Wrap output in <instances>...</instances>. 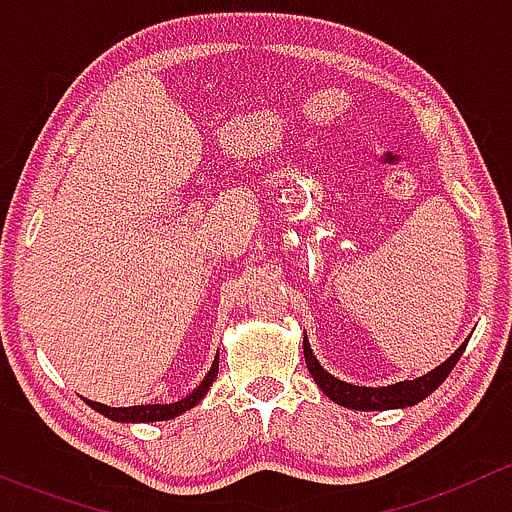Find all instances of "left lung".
Returning a JSON list of instances; mask_svg holds the SVG:
<instances>
[{
  "mask_svg": "<svg viewBox=\"0 0 512 512\" xmlns=\"http://www.w3.org/2000/svg\"><path fill=\"white\" fill-rule=\"evenodd\" d=\"M304 361H307L309 374L314 376L319 389L339 406H347V409L354 411H386V409H406V406H414L418 401L426 399L431 391H436L438 386L446 381V376L451 374V369L456 366V361L461 359V354L466 352V342L456 349L441 366H436L428 374L418 376L414 381H399V384L391 386H354L347 384V381L337 379V376L329 374L322 364L317 361V356L312 354V347H309V339L304 334Z\"/></svg>",
  "mask_w": 512,
  "mask_h": 512,
  "instance_id": "1",
  "label": "left lung"
}]
</instances>
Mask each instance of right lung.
I'll return each instance as SVG.
<instances>
[{"instance_id":"right-lung-1","label":"right lung","mask_w":512,"mask_h":512,"mask_svg":"<svg viewBox=\"0 0 512 512\" xmlns=\"http://www.w3.org/2000/svg\"><path fill=\"white\" fill-rule=\"evenodd\" d=\"M215 376H218V356H215L213 366H210L208 376H205L203 381H200L198 386H195L193 391H190L185 399L180 401H173V404H146V406H121V409H111V406L106 404H98V401H89L86 399V404L91 406V409L98 411V414H103L106 418H111V421H123V423H146V421H168V418H175L180 416L183 411L193 409L195 404H198L200 399H203L205 394H208L210 384L215 381Z\"/></svg>"}]
</instances>
